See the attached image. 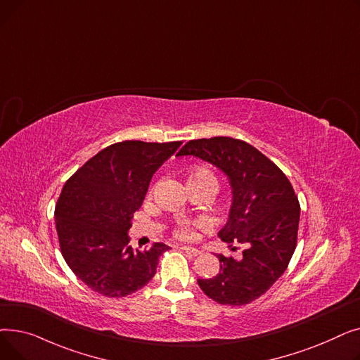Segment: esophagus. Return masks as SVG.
Segmentation results:
<instances>
[{
    "label": "esophagus",
    "mask_w": 360,
    "mask_h": 360,
    "mask_svg": "<svg viewBox=\"0 0 360 360\" xmlns=\"http://www.w3.org/2000/svg\"><path fill=\"white\" fill-rule=\"evenodd\" d=\"M182 250L188 254V255H191V257H197V255H200L201 254V251L200 250H197V248H193V247H182Z\"/></svg>",
    "instance_id": "34e87169"
}]
</instances>
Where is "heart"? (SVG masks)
Segmentation results:
<instances>
[{
    "instance_id": "1",
    "label": "heart",
    "mask_w": 360,
    "mask_h": 360,
    "mask_svg": "<svg viewBox=\"0 0 360 360\" xmlns=\"http://www.w3.org/2000/svg\"><path fill=\"white\" fill-rule=\"evenodd\" d=\"M198 174H207V175H212L209 170H204V169H200L197 170V172H194L193 175H198ZM213 176V175H212ZM197 223L194 221H190V220H182L178 223L176 229H175V235L181 239H193L194 238V226Z\"/></svg>"
}]
</instances>
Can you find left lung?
Listing matches in <instances>:
<instances>
[{
    "label": "left lung",
    "instance_id": "1",
    "mask_svg": "<svg viewBox=\"0 0 360 360\" xmlns=\"http://www.w3.org/2000/svg\"><path fill=\"white\" fill-rule=\"evenodd\" d=\"M176 156L200 158L228 176L232 205L219 238L231 247L247 245L240 258L220 254L219 274L198 278V286L221 305L250 304L285 273L295 252L300 205L293 186L267 156L242 140H191Z\"/></svg>",
    "mask_w": 360,
    "mask_h": 360
}]
</instances>
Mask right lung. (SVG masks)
I'll list each match as a JSON object with an SVG mask.
<instances>
[{
	"label": "right lung",
	"mask_w": 360,
	"mask_h": 360,
	"mask_svg": "<svg viewBox=\"0 0 360 360\" xmlns=\"http://www.w3.org/2000/svg\"><path fill=\"white\" fill-rule=\"evenodd\" d=\"M181 141L112 144L89 159L64 185L55 207L63 257L86 286L108 297H122L156 274L162 242L139 251L128 242L131 219L140 209L151 176Z\"/></svg>",
	"instance_id": "right-lung-1"
}]
</instances>
